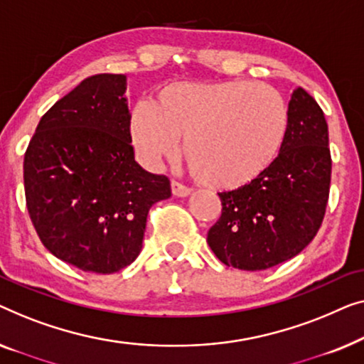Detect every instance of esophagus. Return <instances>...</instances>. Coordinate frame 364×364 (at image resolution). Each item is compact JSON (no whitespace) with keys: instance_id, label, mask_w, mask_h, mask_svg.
Instances as JSON below:
<instances>
[{"instance_id":"1","label":"esophagus","mask_w":364,"mask_h":364,"mask_svg":"<svg viewBox=\"0 0 364 364\" xmlns=\"http://www.w3.org/2000/svg\"><path fill=\"white\" fill-rule=\"evenodd\" d=\"M171 191H173V194H175V196L184 198V196H189L193 189L188 188V186H184V184L178 183V181H171Z\"/></svg>"}]
</instances>
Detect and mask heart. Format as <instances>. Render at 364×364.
<instances>
[{"mask_svg": "<svg viewBox=\"0 0 364 364\" xmlns=\"http://www.w3.org/2000/svg\"><path fill=\"white\" fill-rule=\"evenodd\" d=\"M133 146L148 166L180 151L209 188L237 189L274 165L289 132V110L274 87L252 80L170 82L130 117Z\"/></svg>", "mask_w": 364, "mask_h": 364, "instance_id": "1", "label": "heart"}]
</instances>
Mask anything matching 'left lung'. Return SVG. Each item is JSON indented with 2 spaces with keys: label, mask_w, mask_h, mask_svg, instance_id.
Segmentation results:
<instances>
[{
  "label": "left lung",
  "mask_w": 364,
  "mask_h": 364,
  "mask_svg": "<svg viewBox=\"0 0 364 364\" xmlns=\"http://www.w3.org/2000/svg\"><path fill=\"white\" fill-rule=\"evenodd\" d=\"M331 155L323 110L309 92L294 90L282 151L247 186L219 193L221 218L208 244L223 264L264 270L295 257L323 223Z\"/></svg>",
  "instance_id": "obj_1"
}]
</instances>
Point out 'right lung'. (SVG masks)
Here are the masks:
<instances>
[{
  "instance_id": "1",
  "label": "right lung",
  "mask_w": 364,
  "mask_h": 364,
  "mask_svg": "<svg viewBox=\"0 0 364 364\" xmlns=\"http://www.w3.org/2000/svg\"><path fill=\"white\" fill-rule=\"evenodd\" d=\"M124 74L87 77L41 119L24 153V193L41 242L84 272L114 274L141 250L170 180L135 161Z\"/></svg>"
}]
</instances>
